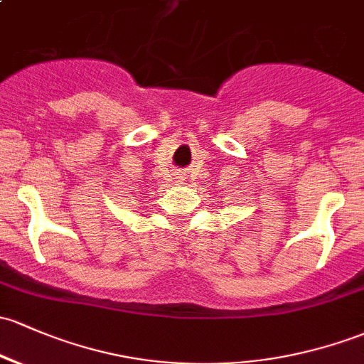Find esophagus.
<instances>
[{"label": "esophagus", "instance_id": "obj_1", "mask_svg": "<svg viewBox=\"0 0 364 364\" xmlns=\"http://www.w3.org/2000/svg\"><path fill=\"white\" fill-rule=\"evenodd\" d=\"M178 175V178H181V173H177Z\"/></svg>", "mask_w": 364, "mask_h": 364}]
</instances>
